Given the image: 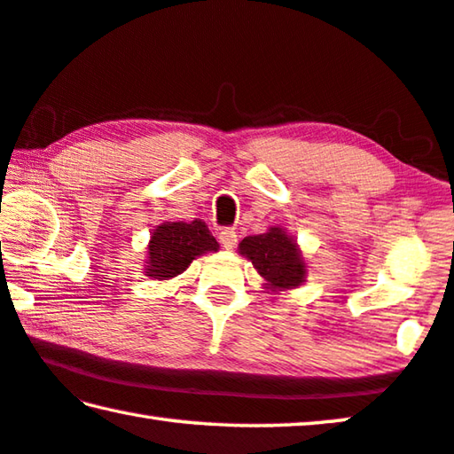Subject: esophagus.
<instances>
[{
  "instance_id": "34e87169",
  "label": "esophagus",
  "mask_w": 454,
  "mask_h": 454,
  "mask_svg": "<svg viewBox=\"0 0 454 454\" xmlns=\"http://www.w3.org/2000/svg\"><path fill=\"white\" fill-rule=\"evenodd\" d=\"M218 236H220L222 247L228 248V250H232L236 247V240H239V234H236L234 228H222Z\"/></svg>"
}]
</instances>
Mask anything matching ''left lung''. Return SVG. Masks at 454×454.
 <instances>
[{"label": "left lung", "instance_id": "8db88e82", "mask_svg": "<svg viewBox=\"0 0 454 454\" xmlns=\"http://www.w3.org/2000/svg\"><path fill=\"white\" fill-rule=\"evenodd\" d=\"M240 254L254 264L264 278V289L272 293L297 289L305 283L307 266L297 240L285 232V228H270L258 236H247L240 242Z\"/></svg>", "mask_w": 454, "mask_h": 454}]
</instances>
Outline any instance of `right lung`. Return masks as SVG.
Returning <instances> with one entry per match:
<instances>
[{
  "instance_id": "1",
  "label": "right lung",
  "mask_w": 454,
  "mask_h": 454,
  "mask_svg": "<svg viewBox=\"0 0 454 454\" xmlns=\"http://www.w3.org/2000/svg\"><path fill=\"white\" fill-rule=\"evenodd\" d=\"M218 248L220 244L206 222H163L151 232L145 272L157 280L174 278L188 269L193 258Z\"/></svg>"
}]
</instances>
